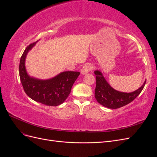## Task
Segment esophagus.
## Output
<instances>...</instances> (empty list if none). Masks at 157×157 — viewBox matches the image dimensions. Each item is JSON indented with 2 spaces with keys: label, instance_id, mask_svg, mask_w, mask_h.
<instances>
[{
  "label": "esophagus",
  "instance_id": "obj_1",
  "mask_svg": "<svg viewBox=\"0 0 157 157\" xmlns=\"http://www.w3.org/2000/svg\"><path fill=\"white\" fill-rule=\"evenodd\" d=\"M92 69V67L91 65H89V64H86V65H84L83 67L81 69V73L82 75H85L88 73L89 71Z\"/></svg>",
  "mask_w": 157,
  "mask_h": 157
}]
</instances>
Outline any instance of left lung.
I'll return each mask as SVG.
<instances>
[{
  "label": "left lung",
  "instance_id": "1",
  "mask_svg": "<svg viewBox=\"0 0 157 157\" xmlns=\"http://www.w3.org/2000/svg\"><path fill=\"white\" fill-rule=\"evenodd\" d=\"M94 73L96 75L95 98L99 103L109 109L120 108L132 102L138 96L146 83L145 80L139 89L133 92H121L113 89L107 83L100 71H95Z\"/></svg>",
  "mask_w": 157,
  "mask_h": 157
}]
</instances>
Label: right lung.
Here are the masks:
<instances>
[{"mask_svg":"<svg viewBox=\"0 0 157 157\" xmlns=\"http://www.w3.org/2000/svg\"><path fill=\"white\" fill-rule=\"evenodd\" d=\"M36 42L29 44L21 57L19 72L26 94L33 100L48 106H58L67 98L75 80L80 75L77 71H65L48 80L30 77L26 72L25 61L27 52Z\"/></svg>","mask_w":157,"mask_h":157,"instance_id":"1","label":"right lung"}]
</instances>
